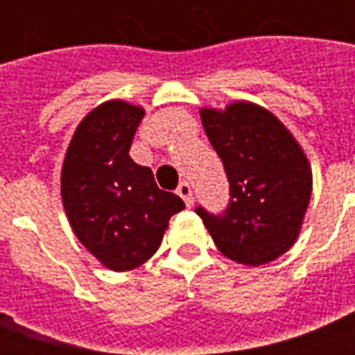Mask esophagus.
<instances>
[{"label":"esophagus","instance_id":"1","mask_svg":"<svg viewBox=\"0 0 355 355\" xmlns=\"http://www.w3.org/2000/svg\"><path fill=\"white\" fill-rule=\"evenodd\" d=\"M177 193L184 200V203L188 205V207H192L193 205V192H192V186H190V182H180L177 188Z\"/></svg>","mask_w":355,"mask_h":355}]
</instances>
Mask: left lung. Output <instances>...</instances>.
Wrapping results in <instances>:
<instances>
[{"mask_svg":"<svg viewBox=\"0 0 355 355\" xmlns=\"http://www.w3.org/2000/svg\"><path fill=\"white\" fill-rule=\"evenodd\" d=\"M201 123L230 182V201L213 215L198 207L205 228L230 261L261 266L297 241L312 193V171L302 148L268 110L234 102L201 108Z\"/></svg>","mask_w":355,"mask_h":355,"instance_id":"obj_1","label":"left lung"}]
</instances>
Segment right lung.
I'll list each match as a JSON object with an SVG mask.
<instances>
[{
	"mask_svg": "<svg viewBox=\"0 0 355 355\" xmlns=\"http://www.w3.org/2000/svg\"><path fill=\"white\" fill-rule=\"evenodd\" d=\"M144 110L108 101L83 117L66 152L60 192L73 234L110 270L140 266L157 251L169 218L184 209L159 190L129 150Z\"/></svg>",
	"mask_w": 355,
	"mask_h": 355,
	"instance_id": "add662e5",
	"label": "right lung"
}]
</instances>
